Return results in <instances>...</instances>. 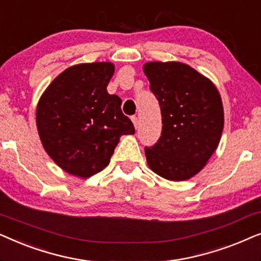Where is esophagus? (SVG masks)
<instances>
[{
	"mask_svg": "<svg viewBox=\"0 0 261 261\" xmlns=\"http://www.w3.org/2000/svg\"><path fill=\"white\" fill-rule=\"evenodd\" d=\"M132 122H133V124H134V127H135V128H138L139 120H138V117H137V116H132Z\"/></svg>",
	"mask_w": 261,
	"mask_h": 261,
	"instance_id": "esophagus-1",
	"label": "esophagus"
}]
</instances>
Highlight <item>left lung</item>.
I'll list each match as a JSON object with an SVG mask.
<instances>
[{
    "label": "left lung",
    "mask_w": 261,
    "mask_h": 261,
    "mask_svg": "<svg viewBox=\"0 0 261 261\" xmlns=\"http://www.w3.org/2000/svg\"><path fill=\"white\" fill-rule=\"evenodd\" d=\"M144 72L163 122L158 142L145 148L149 169L169 180L190 179L219 146L224 123L220 92L212 81L179 62L146 63Z\"/></svg>",
    "instance_id": "8db88e82"
}]
</instances>
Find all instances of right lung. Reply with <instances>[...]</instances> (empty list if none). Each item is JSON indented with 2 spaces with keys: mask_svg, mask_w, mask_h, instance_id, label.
<instances>
[{
  "mask_svg": "<svg viewBox=\"0 0 261 261\" xmlns=\"http://www.w3.org/2000/svg\"><path fill=\"white\" fill-rule=\"evenodd\" d=\"M114 64H78L63 71L41 95L37 127L41 144L65 172L89 178L108 166L121 135L134 134L121 98L107 91Z\"/></svg>",
  "mask_w": 261,
  "mask_h": 261,
  "instance_id": "1",
  "label": "right lung"
}]
</instances>
